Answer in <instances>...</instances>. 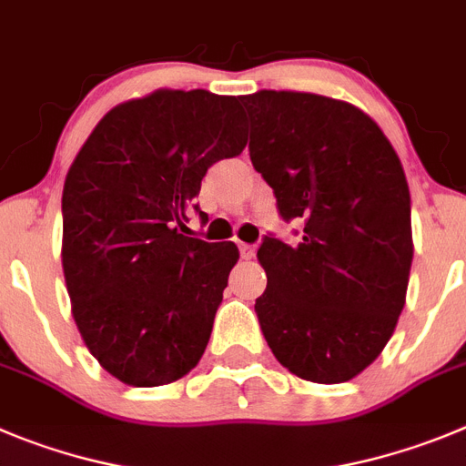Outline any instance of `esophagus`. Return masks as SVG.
Segmentation results:
<instances>
[{"instance_id": "1", "label": "esophagus", "mask_w": 466, "mask_h": 466, "mask_svg": "<svg viewBox=\"0 0 466 466\" xmlns=\"http://www.w3.org/2000/svg\"><path fill=\"white\" fill-rule=\"evenodd\" d=\"M254 251H256L254 245H247V242H240V256H242V258H251V256H254Z\"/></svg>"}]
</instances>
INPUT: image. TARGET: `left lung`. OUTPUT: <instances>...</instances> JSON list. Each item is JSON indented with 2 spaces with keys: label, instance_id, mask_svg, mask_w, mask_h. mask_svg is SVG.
Instances as JSON below:
<instances>
[{
  "label": "left lung",
  "instance_id": "1",
  "mask_svg": "<svg viewBox=\"0 0 466 466\" xmlns=\"http://www.w3.org/2000/svg\"><path fill=\"white\" fill-rule=\"evenodd\" d=\"M249 157L279 215L302 221L296 247L266 236L256 317L277 360L314 383L372 365L407 302L411 198L390 140L367 113L309 92L242 96Z\"/></svg>",
  "mask_w": 466,
  "mask_h": 466
}]
</instances>
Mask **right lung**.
Segmentation results:
<instances>
[{
  "instance_id": "1",
  "label": "right lung",
  "mask_w": 466,
  "mask_h": 466,
  "mask_svg": "<svg viewBox=\"0 0 466 466\" xmlns=\"http://www.w3.org/2000/svg\"><path fill=\"white\" fill-rule=\"evenodd\" d=\"M245 145L240 96L157 89L108 110L68 168L71 311L89 353L127 386L177 381L208 347L240 251L185 236L187 221L208 168Z\"/></svg>"
}]
</instances>
